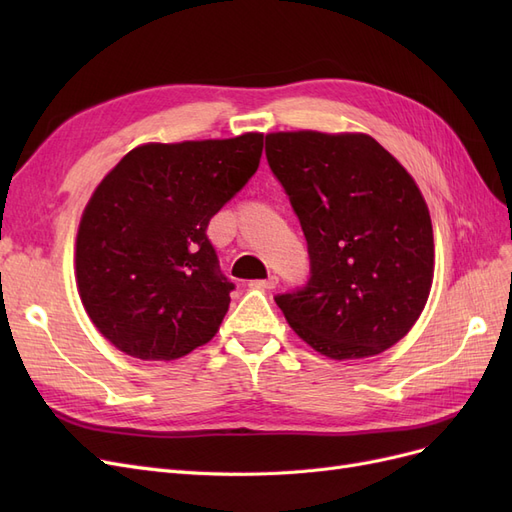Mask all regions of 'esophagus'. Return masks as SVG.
I'll return each instance as SVG.
<instances>
[{"mask_svg": "<svg viewBox=\"0 0 512 512\" xmlns=\"http://www.w3.org/2000/svg\"><path fill=\"white\" fill-rule=\"evenodd\" d=\"M277 277L275 275H269L267 280H254V282H250V288H254V290H273L275 286H277Z\"/></svg>", "mask_w": 512, "mask_h": 512, "instance_id": "1", "label": "esophagus"}]
</instances>
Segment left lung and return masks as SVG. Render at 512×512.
<instances>
[{
    "label": "left lung",
    "instance_id": "8db88e82",
    "mask_svg": "<svg viewBox=\"0 0 512 512\" xmlns=\"http://www.w3.org/2000/svg\"><path fill=\"white\" fill-rule=\"evenodd\" d=\"M267 160L312 262L303 290L275 297L290 329L335 361L389 350L423 314L436 267L416 181L363 132H271Z\"/></svg>",
    "mask_w": 512,
    "mask_h": 512
}]
</instances>
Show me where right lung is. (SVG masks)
<instances>
[{"label":"right lung","mask_w":512,"mask_h":512,"mask_svg":"<svg viewBox=\"0 0 512 512\" xmlns=\"http://www.w3.org/2000/svg\"><path fill=\"white\" fill-rule=\"evenodd\" d=\"M262 138L145 143L96 185L74 275L89 320L117 350L175 361L220 331L235 284L220 273L207 226L256 173Z\"/></svg>","instance_id":"1"}]
</instances>
